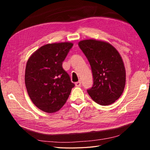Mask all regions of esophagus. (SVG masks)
<instances>
[{"mask_svg":"<svg viewBox=\"0 0 150 150\" xmlns=\"http://www.w3.org/2000/svg\"><path fill=\"white\" fill-rule=\"evenodd\" d=\"M75 86L77 87H80V86H81V81H78V82H75Z\"/></svg>","mask_w":150,"mask_h":150,"instance_id":"esophagus-1","label":"esophagus"}]
</instances>
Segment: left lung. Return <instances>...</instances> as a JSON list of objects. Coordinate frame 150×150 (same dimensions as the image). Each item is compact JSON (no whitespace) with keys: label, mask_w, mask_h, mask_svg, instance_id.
Returning a JSON list of instances; mask_svg holds the SVG:
<instances>
[{"label":"left lung","mask_w":150,"mask_h":150,"mask_svg":"<svg viewBox=\"0 0 150 150\" xmlns=\"http://www.w3.org/2000/svg\"><path fill=\"white\" fill-rule=\"evenodd\" d=\"M79 46L91 66L93 86L87 91L95 103L108 106L115 102L125 87L126 71L120 54L110 44L84 40Z\"/></svg>","instance_id":"8db88e82"}]
</instances>
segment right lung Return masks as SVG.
Masks as SVG:
<instances>
[{"label": "right lung", "instance_id": "right-lung-1", "mask_svg": "<svg viewBox=\"0 0 150 150\" xmlns=\"http://www.w3.org/2000/svg\"><path fill=\"white\" fill-rule=\"evenodd\" d=\"M73 46L70 42L46 44L28 60L26 90L33 103L43 111L53 113L59 110L75 86L62 68V62Z\"/></svg>", "mask_w": 150, "mask_h": 150}]
</instances>
